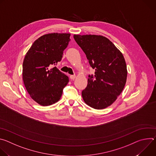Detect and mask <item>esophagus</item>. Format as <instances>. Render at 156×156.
Returning a JSON list of instances; mask_svg holds the SVG:
<instances>
[{"mask_svg": "<svg viewBox=\"0 0 156 156\" xmlns=\"http://www.w3.org/2000/svg\"><path fill=\"white\" fill-rule=\"evenodd\" d=\"M75 77H76L75 75H70V78L71 80H74L75 78Z\"/></svg>", "mask_w": 156, "mask_h": 156, "instance_id": "obj_1", "label": "esophagus"}]
</instances>
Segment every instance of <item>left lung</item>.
Masks as SVG:
<instances>
[{"mask_svg": "<svg viewBox=\"0 0 156 156\" xmlns=\"http://www.w3.org/2000/svg\"><path fill=\"white\" fill-rule=\"evenodd\" d=\"M73 37L95 69L89 75L87 85L82 91L86 104L102 109L115 102L126 81L127 70L122 52L108 39L98 35H76Z\"/></svg>", "mask_w": 156, "mask_h": 156, "instance_id": "obj_1", "label": "left lung"}]
</instances>
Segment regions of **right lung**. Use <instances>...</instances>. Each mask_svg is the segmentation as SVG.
Returning a JSON list of instances; mask_svg holds the SVG:
<instances>
[{
    "instance_id": "1",
    "label": "right lung",
    "mask_w": 156,
    "mask_h": 156,
    "mask_svg": "<svg viewBox=\"0 0 156 156\" xmlns=\"http://www.w3.org/2000/svg\"><path fill=\"white\" fill-rule=\"evenodd\" d=\"M70 34L51 33L41 36L32 44L23 63V80L31 98L42 106L52 105L60 99L69 81L56 65L70 41Z\"/></svg>"
}]
</instances>
